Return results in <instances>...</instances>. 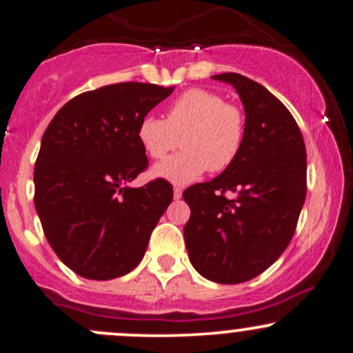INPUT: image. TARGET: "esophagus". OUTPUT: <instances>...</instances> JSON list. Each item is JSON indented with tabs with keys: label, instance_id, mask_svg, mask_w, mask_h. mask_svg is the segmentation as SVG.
Wrapping results in <instances>:
<instances>
[{
	"label": "esophagus",
	"instance_id": "esophagus-1",
	"mask_svg": "<svg viewBox=\"0 0 353 353\" xmlns=\"http://www.w3.org/2000/svg\"><path fill=\"white\" fill-rule=\"evenodd\" d=\"M182 185H174V199H181L182 197Z\"/></svg>",
	"mask_w": 353,
	"mask_h": 353
}]
</instances>
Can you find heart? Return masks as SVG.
<instances>
[{"mask_svg": "<svg viewBox=\"0 0 353 353\" xmlns=\"http://www.w3.org/2000/svg\"><path fill=\"white\" fill-rule=\"evenodd\" d=\"M245 136L244 109L204 88L182 92L165 109V119L145 116L137 128V139L151 159H164L177 145H184V151L152 171L176 184L197 179L204 171L229 169L244 148Z\"/></svg>", "mask_w": 353, "mask_h": 353, "instance_id": "1", "label": "heart"}]
</instances>
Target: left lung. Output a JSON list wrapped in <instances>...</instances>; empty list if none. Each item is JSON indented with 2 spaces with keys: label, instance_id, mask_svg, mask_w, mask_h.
I'll return each instance as SVG.
<instances>
[{
  "label": "left lung",
  "instance_id": "obj_1",
  "mask_svg": "<svg viewBox=\"0 0 353 353\" xmlns=\"http://www.w3.org/2000/svg\"><path fill=\"white\" fill-rule=\"evenodd\" d=\"M212 78L236 88L247 136L229 169L184 190V239L202 277L241 283L264 272L292 241L307 192V154L294 116L272 92L237 72Z\"/></svg>",
  "mask_w": 353,
  "mask_h": 353
}]
</instances>
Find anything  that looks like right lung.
Masks as SVG:
<instances>
[{
  "label": "right lung",
  "instance_id": "add662e5",
  "mask_svg": "<svg viewBox=\"0 0 353 353\" xmlns=\"http://www.w3.org/2000/svg\"><path fill=\"white\" fill-rule=\"evenodd\" d=\"M172 88L116 83L81 92L56 112L34 164V205L56 255L81 277L131 272L172 202L165 179L128 188L148 169L137 128Z\"/></svg>",
  "mask_w": 353,
  "mask_h": 353
}]
</instances>
